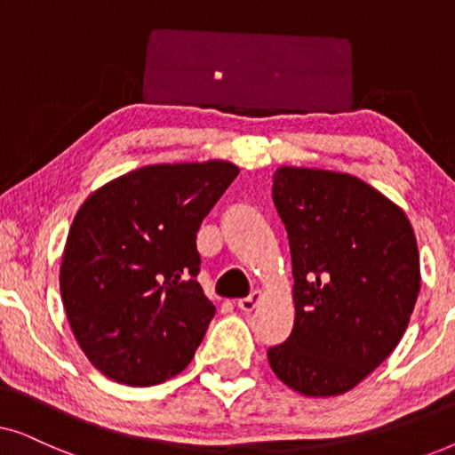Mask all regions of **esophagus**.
<instances>
[{"mask_svg": "<svg viewBox=\"0 0 455 455\" xmlns=\"http://www.w3.org/2000/svg\"><path fill=\"white\" fill-rule=\"evenodd\" d=\"M263 300V291L260 290H254L251 296H246V298H240L238 300V308L240 310H244V313H251V310H254L259 307V302Z\"/></svg>", "mask_w": 455, "mask_h": 455, "instance_id": "esophagus-1", "label": "esophagus"}]
</instances>
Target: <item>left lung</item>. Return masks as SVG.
Returning a JSON list of instances; mask_svg holds the SVG:
<instances>
[{
  "label": "left lung",
  "instance_id": "8db88e82",
  "mask_svg": "<svg viewBox=\"0 0 455 455\" xmlns=\"http://www.w3.org/2000/svg\"><path fill=\"white\" fill-rule=\"evenodd\" d=\"M273 203L294 275V329L267 352L308 397L341 395L400 344L420 290L414 229L394 201L350 173L279 167Z\"/></svg>",
  "mask_w": 455,
  "mask_h": 455
}]
</instances>
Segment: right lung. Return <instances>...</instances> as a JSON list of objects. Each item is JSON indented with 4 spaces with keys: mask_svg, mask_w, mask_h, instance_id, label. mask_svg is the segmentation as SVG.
I'll use <instances>...</instances> for the list:
<instances>
[{
    "mask_svg": "<svg viewBox=\"0 0 455 455\" xmlns=\"http://www.w3.org/2000/svg\"><path fill=\"white\" fill-rule=\"evenodd\" d=\"M238 173L221 159L145 165L78 209L60 290L74 338L105 377L148 387L188 366L215 315L196 282V232Z\"/></svg>",
    "mask_w": 455,
    "mask_h": 455,
    "instance_id": "obj_1",
    "label": "right lung"
}]
</instances>
